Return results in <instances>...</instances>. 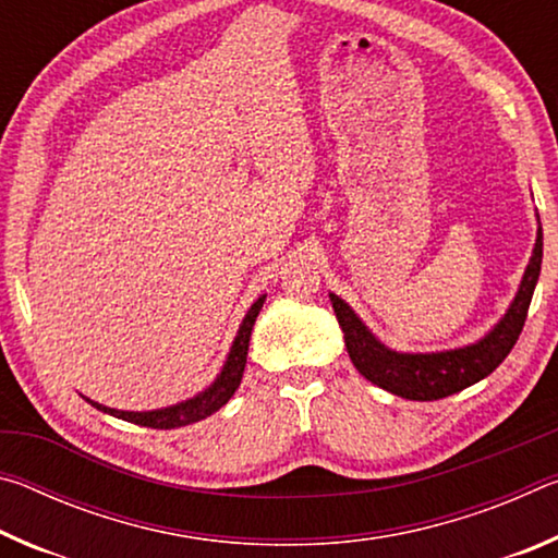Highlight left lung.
I'll return each mask as SVG.
<instances>
[{
  "mask_svg": "<svg viewBox=\"0 0 558 558\" xmlns=\"http://www.w3.org/2000/svg\"><path fill=\"white\" fill-rule=\"evenodd\" d=\"M542 226L536 235L534 256L524 270V280L519 286L512 307L507 310L502 323L477 344L452 349V352L438 354H399L376 342L369 329L362 325L352 307L337 295H329L339 319V327L344 332L347 352L352 356V364L364 374L372 384L391 391L401 399L411 401H438L446 396L458 393L468 386L485 379L493 374L507 354L517 344L522 327L526 323L529 302H532L536 280L542 272Z\"/></svg>",
  "mask_w": 558,
  "mask_h": 558,
  "instance_id": "left-lung-1",
  "label": "left lung"
}]
</instances>
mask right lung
<instances>
[{
    "label": "right lung",
    "instance_id": "obj_1",
    "mask_svg": "<svg viewBox=\"0 0 558 558\" xmlns=\"http://www.w3.org/2000/svg\"><path fill=\"white\" fill-rule=\"evenodd\" d=\"M263 300H266V298H258L256 302H253V307L248 310V315H245L243 325L239 329V335H235V342L231 347L229 362L223 364V372H221L219 379L214 381L211 389H206L204 393L196 396V399L186 401V403H179V405H172V409L147 411V413L116 411V409H108V405H100L96 401H90V403L96 405L98 411H106L110 415H118V418H122V421L137 423V426H145V428H157V430H172V428L189 426V423L204 421L206 415H211L214 411H219L221 405L235 393V389H239V384L243 379V369H245V356H248L251 329H253V325H256V317H258L260 307H263Z\"/></svg>",
    "mask_w": 558,
    "mask_h": 558
}]
</instances>
